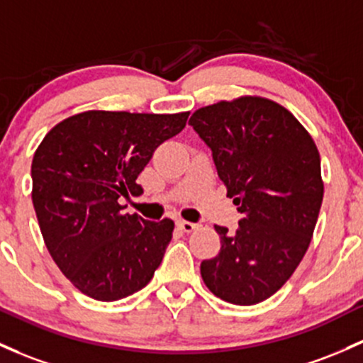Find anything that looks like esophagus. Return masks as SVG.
Here are the masks:
<instances>
[{"mask_svg":"<svg viewBox=\"0 0 363 363\" xmlns=\"http://www.w3.org/2000/svg\"><path fill=\"white\" fill-rule=\"evenodd\" d=\"M177 227L182 230V233H193V230L198 229V224H193V222H188V220H179Z\"/></svg>","mask_w":363,"mask_h":363,"instance_id":"34e87169","label":"esophagus"}]
</instances>
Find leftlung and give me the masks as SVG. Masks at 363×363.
<instances>
[{
    "label": "left lung",
    "mask_w": 363,
    "mask_h": 363,
    "mask_svg": "<svg viewBox=\"0 0 363 363\" xmlns=\"http://www.w3.org/2000/svg\"><path fill=\"white\" fill-rule=\"evenodd\" d=\"M189 123L242 213L236 233L215 225L222 246L201 262L203 282L220 300L257 305L286 284L308 250L324 196L320 155L291 111L267 98L213 103Z\"/></svg>",
    "instance_id": "1"
}]
</instances>
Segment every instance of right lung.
I'll use <instances>...</instances> for the list:
<instances>
[{
  "label": "right lung",
  "instance_id": "1",
  "mask_svg": "<svg viewBox=\"0 0 363 363\" xmlns=\"http://www.w3.org/2000/svg\"><path fill=\"white\" fill-rule=\"evenodd\" d=\"M182 113L89 110L46 134L33 158V203L51 258L75 288L99 301L139 291L162 264L174 222L125 213L155 150L186 127Z\"/></svg>",
  "mask_w": 363,
  "mask_h": 363
}]
</instances>
